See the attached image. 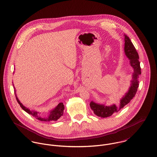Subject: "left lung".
Wrapping results in <instances>:
<instances>
[{
    "instance_id": "8db88e82",
    "label": "left lung",
    "mask_w": 157,
    "mask_h": 157,
    "mask_svg": "<svg viewBox=\"0 0 157 157\" xmlns=\"http://www.w3.org/2000/svg\"><path fill=\"white\" fill-rule=\"evenodd\" d=\"M124 41L125 54L129 59L130 64L131 67L134 68V72L133 74V80L131 81V85L128 92L120 100V104L119 105L117 106L115 105H113L111 106H107L97 104L93 101L90 103V107L94 113L97 116L102 118L111 116L113 113L118 112L121 109L124 108V106L128 104L134 97L138 87V81L137 78L138 75L141 74L140 65V63L138 60V54L130 39L126 35Z\"/></svg>"
}]
</instances>
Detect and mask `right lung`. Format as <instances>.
<instances>
[{
	"mask_svg": "<svg viewBox=\"0 0 157 157\" xmlns=\"http://www.w3.org/2000/svg\"><path fill=\"white\" fill-rule=\"evenodd\" d=\"M14 93H15L16 90H15L14 86ZM15 95H16V100H17L18 103L20 105V106L22 108V109H23L25 112H26L28 113L31 115L32 116L35 117L36 119L40 120L41 121H46V122H48V121H57L59 118H60L63 115V110L65 109V107H64V105H63V103H60L56 106V108L54 110H52V111H51L50 112L49 115L48 117H40L38 114L37 112H36V111H30L29 109H28V108L25 107L20 102L19 99L17 98L16 93H15Z\"/></svg>",
	"mask_w": 157,
	"mask_h": 157,
	"instance_id": "add662e5",
	"label": "right lung"
}]
</instances>
